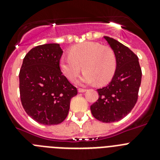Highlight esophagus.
I'll use <instances>...</instances> for the list:
<instances>
[{"mask_svg":"<svg viewBox=\"0 0 160 160\" xmlns=\"http://www.w3.org/2000/svg\"><path fill=\"white\" fill-rule=\"evenodd\" d=\"M78 90L79 93H84L87 91V90H85V89H82V88H79Z\"/></svg>","mask_w":160,"mask_h":160,"instance_id":"esophagus-1","label":"esophagus"}]
</instances>
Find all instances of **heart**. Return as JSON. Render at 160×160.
Listing matches in <instances>:
<instances>
[{
    "instance_id": "heart-1",
    "label": "heart",
    "mask_w": 160,
    "mask_h": 160,
    "mask_svg": "<svg viewBox=\"0 0 160 160\" xmlns=\"http://www.w3.org/2000/svg\"><path fill=\"white\" fill-rule=\"evenodd\" d=\"M70 56H62L59 60L61 71L70 81H75L79 73L84 70L78 84H106L116 70V58L109 46L97 42H87L73 46Z\"/></svg>"
}]
</instances>
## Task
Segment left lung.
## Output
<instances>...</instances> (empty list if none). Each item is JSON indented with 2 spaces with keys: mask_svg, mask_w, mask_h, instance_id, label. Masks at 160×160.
<instances>
[{
  "mask_svg": "<svg viewBox=\"0 0 160 160\" xmlns=\"http://www.w3.org/2000/svg\"><path fill=\"white\" fill-rule=\"evenodd\" d=\"M116 58V70L105 87L98 89L99 98L90 106L96 119L114 122L127 116L135 107L142 79L138 58L128 47L114 38L104 36Z\"/></svg>",
  "mask_w": 160,
  "mask_h": 160,
  "instance_id": "8db88e82",
  "label": "left lung"
}]
</instances>
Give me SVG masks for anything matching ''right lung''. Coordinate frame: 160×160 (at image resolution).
I'll use <instances>...</instances> for the list:
<instances>
[{
    "mask_svg": "<svg viewBox=\"0 0 160 160\" xmlns=\"http://www.w3.org/2000/svg\"><path fill=\"white\" fill-rule=\"evenodd\" d=\"M62 53L57 43L36 46L25 55L20 70L22 106L29 116L43 125L62 122L70 110V99L78 94L59 68Z\"/></svg>",
    "mask_w": 160,
    "mask_h": 160,
    "instance_id": "1",
    "label": "right lung"
}]
</instances>
